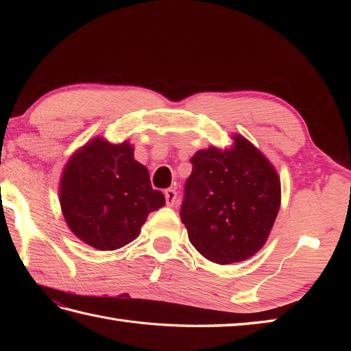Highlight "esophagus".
I'll return each mask as SVG.
<instances>
[{"mask_svg":"<svg viewBox=\"0 0 351 351\" xmlns=\"http://www.w3.org/2000/svg\"><path fill=\"white\" fill-rule=\"evenodd\" d=\"M164 196H166V204L169 206H175L178 204V193L173 189H167L164 191Z\"/></svg>","mask_w":351,"mask_h":351,"instance_id":"esophagus-1","label":"esophagus"}]
</instances>
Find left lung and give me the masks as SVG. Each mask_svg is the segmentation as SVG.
<instances>
[{
    "label": "left lung",
    "instance_id": "obj_1",
    "mask_svg": "<svg viewBox=\"0 0 351 351\" xmlns=\"http://www.w3.org/2000/svg\"><path fill=\"white\" fill-rule=\"evenodd\" d=\"M190 162L181 206L190 243L217 264L255 255L280 206V180L271 162L237 134L230 149L197 151Z\"/></svg>",
    "mask_w": 351,
    "mask_h": 351
}]
</instances>
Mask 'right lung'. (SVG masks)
<instances>
[{
    "instance_id": "1",
    "label": "right lung",
    "mask_w": 351,
    "mask_h": 351,
    "mask_svg": "<svg viewBox=\"0 0 351 351\" xmlns=\"http://www.w3.org/2000/svg\"><path fill=\"white\" fill-rule=\"evenodd\" d=\"M60 205L69 229L98 250H116L136 240L149 213L166 205L154 190L147 169L134 160V147L101 137L88 141L66 162Z\"/></svg>"
}]
</instances>
